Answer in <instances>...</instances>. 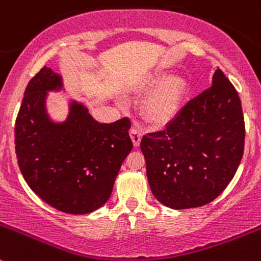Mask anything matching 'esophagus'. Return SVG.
<instances>
[{
	"label": "esophagus",
	"instance_id": "obj_1",
	"mask_svg": "<svg viewBox=\"0 0 261 261\" xmlns=\"http://www.w3.org/2000/svg\"><path fill=\"white\" fill-rule=\"evenodd\" d=\"M141 136H143V134H141V131L138 130V128H131L130 130V138L131 140H133V144L135 148H138V146L140 145Z\"/></svg>",
	"mask_w": 261,
	"mask_h": 261
}]
</instances>
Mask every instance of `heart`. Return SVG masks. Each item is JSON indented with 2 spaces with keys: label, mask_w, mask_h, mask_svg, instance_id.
<instances>
[{
  "label": "heart",
  "mask_w": 261,
  "mask_h": 261,
  "mask_svg": "<svg viewBox=\"0 0 261 261\" xmlns=\"http://www.w3.org/2000/svg\"><path fill=\"white\" fill-rule=\"evenodd\" d=\"M159 75L149 74L141 80L140 88L150 87ZM186 93V80L178 74L162 77L148 93L141 105V115L144 120L154 127H163L174 120L181 108L182 99Z\"/></svg>",
  "instance_id": "heart-1"
}]
</instances>
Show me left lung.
Instances as JSON below:
<instances>
[{"label": "left lung", "mask_w": 261, "mask_h": 261, "mask_svg": "<svg viewBox=\"0 0 261 261\" xmlns=\"http://www.w3.org/2000/svg\"><path fill=\"white\" fill-rule=\"evenodd\" d=\"M244 144L241 100L217 69L212 87L190 100L166 130L141 139L151 192L176 211L209 204L233 178Z\"/></svg>", "instance_id": "8db88e82"}]
</instances>
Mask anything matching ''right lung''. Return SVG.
Instances as JSON below:
<instances>
[{"label": "right lung", "instance_id": "1", "mask_svg": "<svg viewBox=\"0 0 261 261\" xmlns=\"http://www.w3.org/2000/svg\"><path fill=\"white\" fill-rule=\"evenodd\" d=\"M61 74L44 66L28 84L15 122V150L22 177L42 200L69 214L105 205L123 161L133 150L128 118L99 123L77 100L63 121L47 111L49 92H61Z\"/></svg>", "mask_w": 261, "mask_h": 261}]
</instances>
